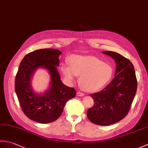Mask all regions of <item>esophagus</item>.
Returning <instances> with one entry per match:
<instances>
[{
  "mask_svg": "<svg viewBox=\"0 0 148 148\" xmlns=\"http://www.w3.org/2000/svg\"><path fill=\"white\" fill-rule=\"evenodd\" d=\"M77 95L79 97H83L84 96V94L81 92H77Z\"/></svg>",
  "mask_w": 148,
  "mask_h": 148,
  "instance_id": "34e87169",
  "label": "esophagus"
}]
</instances>
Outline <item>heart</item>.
<instances>
[{
	"label": "heart",
	"mask_w": 148,
	"mask_h": 148,
	"mask_svg": "<svg viewBox=\"0 0 148 148\" xmlns=\"http://www.w3.org/2000/svg\"><path fill=\"white\" fill-rule=\"evenodd\" d=\"M61 70L65 79L73 81L79 76V83L82 89L94 92L104 87L112 76V69L108 64L92 56L72 55L70 66L62 65Z\"/></svg>",
	"instance_id": "1"
}]
</instances>
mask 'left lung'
I'll use <instances>...</instances> for the list:
<instances>
[{"label": "left lung", "mask_w": 148, "mask_h": 148, "mask_svg": "<svg viewBox=\"0 0 148 148\" xmlns=\"http://www.w3.org/2000/svg\"><path fill=\"white\" fill-rule=\"evenodd\" d=\"M102 53L115 61L114 78L104 89L91 94L95 103L87 111V117L93 123L106 126L127 116L136 95L137 82L134 67L129 60L116 52Z\"/></svg>", "instance_id": "8db88e82"}]
</instances>
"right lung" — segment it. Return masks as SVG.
<instances>
[{"label": "right lung", "mask_w": 148, "mask_h": 148, "mask_svg": "<svg viewBox=\"0 0 148 148\" xmlns=\"http://www.w3.org/2000/svg\"><path fill=\"white\" fill-rule=\"evenodd\" d=\"M62 52L55 49H40L30 52L22 60L15 79V91L22 111L29 119L39 123L56 120L69 100L76 96L73 88L62 82L56 67ZM44 68L50 75L49 89L43 94L34 92L31 84L33 75Z\"/></svg>", "instance_id": "obj_1"}]
</instances>
